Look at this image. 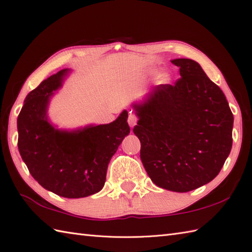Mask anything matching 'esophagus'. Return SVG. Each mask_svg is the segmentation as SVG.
I'll return each mask as SVG.
<instances>
[{"label":"esophagus","mask_w":252,"mask_h":252,"mask_svg":"<svg viewBox=\"0 0 252 252\" xmlns=\"http://www.w3.org/2000/svg\"><path fill=\"white\" fill-rule=\"evenodd\" d=\"M137 122H138L137 116L130 112V114L128 115V124H129V126L132 128L133 126L137 124Z\"/></svg>","instance_id":"obj_1"}]
</instances>
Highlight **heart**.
Returning <instances> with one entry per match:
<instances>
[{
	"label": "heart",
	"mask_w": 252,
	"mask_h": 252,
	"mask_svg": "<svg viewBox=\"0 0 252 252\" xmlns=\"http://www.w3.org/2000/svg\"><path fill=\"white\" fill-rule=\"evenodd\" d=\"M158 80L160 83H168L170 81V75L168 73H166V72H164V73H160L158 75Z\"/></svg>",
	"instance_id": "1"
}]
</instances>
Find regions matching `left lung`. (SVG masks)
I'll return each instance as SVG.
<instances>
[{
	"label": "left lung",
	"mask_w": 252,
	"mask_h": 252,
	"mask_svg": "<svg viewBox=\"0 0 252 252\" xmlns=\"http://www.w3.org/2000/svg\"><path fill=\"white\" fill-rule=\"evenodd\" d=\"M175 85L152 88L133 104V133L141 143L140 158L156 186L189 192L218 176L232 149L234 117L220 87L196 61L179 58Z\"/></svg>",
	"instance_id": "1"
}]
</instances>
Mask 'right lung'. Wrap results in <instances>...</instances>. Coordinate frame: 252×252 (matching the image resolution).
Wrapping results in <instances>:
<instances>
[{"instance_id": "1", "label": "right lung", "mask_w": 252, "mask_h": 252, "mask_svg": "<svg viewBox=\"0 0 252 252\" xmlns=\"http://www.w3.org/2000/svg\"><path fill=\"white\" fill-rule=\"evenodd\" d=\"M69 71L60 70L28 94L17 119L18 149L31 176L44 189L80 198L103 188L111 158L130 128L126 110L110 124L77 130H60L50 124L49 99Z\"/></svg>"}]
</instances>
